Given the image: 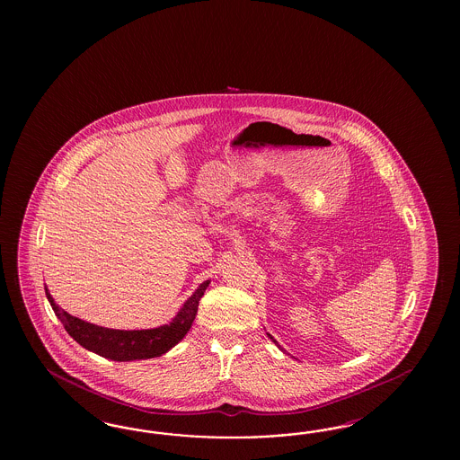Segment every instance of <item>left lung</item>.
Instances as JSON below:
<instances>
[{"label": "left lung", "mask_w": 460, "mask_h": 460, "mask_svg": "<svg viewBox=\"0 0 460 460\" xmlns=\"http://www.w3.org/2000/svg\"><path fill=\"white\" fill-rule=\"evenodd\" d=\"M270 337H271V335H270ZM271 339H273V337H271ZM273 342H275V344H277V346H279V342H277V341H275V339H273Z\"/></svg>", "instance_id": "1"}]
</instances>
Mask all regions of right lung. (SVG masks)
Wrapping results in <instances>:
<instances>
[{"label":"right lung","mask_w":460,"mask_h":460,"mask_svg":"<svg viewBox=\"0 0 460 460\" xmlns=\"http://www.w3.org/2000/svg\"><path fill=\"white\" fill-rule=\"evenodd\" d=\"M209 279L204 281L194 295L183 304L181 312L173 321L148 331H116L99 327L94 323L81 321L64 312L60 306L56 305L52 295L45 288L47 298L54 308L58 321L62 322L64 329L69 332L70 337L79 342L87 350H93L102 358L111 361H135V359H150L165 354L168 349L179 344L185 334L189 332L195 315L199 300L209 287Z\"/></svg>","instance_id":"obj_1"}]
</instances>
